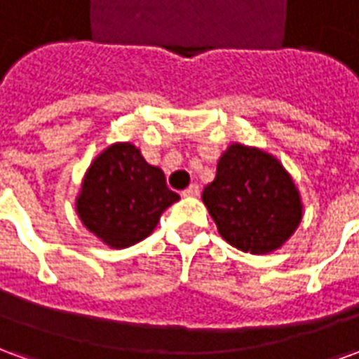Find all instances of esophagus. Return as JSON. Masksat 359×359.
<instances>
[{"mask_svg":"<svg viewBox=\"0 0 359 359\" xmlns=\"http://www.w3.org/2000/svg\"><path fill=\"white\" fill-rule=\"evenodd\" d=\"M198 194H200V187H198V184H190V187L182 190V196H198Z\"/></svg>","mask_w":359,"mask_h":359,"instance_id":"1","label":"esophagus"}]
</instances>
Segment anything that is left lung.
<instances>
[{
    "instance_id": "obj_1",
    "label": "left lung",
    "mask_w": 359,
    "mask_h": 359,
    "mask_svg": "<svg viewBox=\"0 0 359 359\" xmlns=\"http://www.w3.org/2000/svg\"><path fill=\"white\" fill-rule=\"evenodd\" d=\"M202 200L231 246L269 254L285 244L302 221L300 192L277 157L231 144L219 157L215 179Z\"/></svg>"
}]
</instances>
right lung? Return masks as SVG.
I'll return each mask as SVG.
<instances>
[{
  "label": "right lung",
  "instance_id": "1",
  "mask_svg": "<svg viewBox=\"0 0 359 359\" xmlns=\"http://www.w3.org/2000/svg\"><path fill=\"white\" fill-rule=\"evenodd\" d=\"M177 200L159 167L149 165L130 142H117L88 167L76 213L103 244L121 250L154 233L161 213Z\"/></svg>",
  "mask_w": 359,
  "mask_h": 359
}]
</instances>
